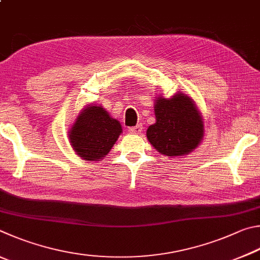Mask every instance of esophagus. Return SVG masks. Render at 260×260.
<instances>
[{
	"label": "esophagus",
	"instance_id": "34e87169",
	"mask_svg": "<svg viewBox=\"0 0 260 260\" xmlns=\"http://www.w3.org/2000/svg\"><path fill=\"white\" fill-rule=\"evenodd\" d=\"M142 131H143V125H140V124L136 125L134 127H130V129H129V133L134 134V135H138V134L142 133Z\"/></svg>",
	"mask_w": 260,
	"mask_h": 260
}]
</instances>
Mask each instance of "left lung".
I'll list each match as a JSON object with an SVG mask.
<instances>
[{"label":"left lung","instance_id":"1","mask_svg":"<svg viewBox=\"0 0 260 260\" xmlns=\"http://www.w3.org/2000/svg\"><path fill=\"white\" fill-rule=\"evenodd\" d=\"M155 123L148 126L146 137L162 155L185 156L199 147L204 136L202 114L194 99L183 91L171 98L158 94L154 99Z\"/></svg>","mask_w":260,"mask_h":260}]
</instances>
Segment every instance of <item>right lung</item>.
Returning a JSON list of instances; mask_svg holds the SVG:
<instances>
[{
    "instance_id": "add662e5",
    "label": "right lung",
    "mask_w": 260,
    "mask_h": 260,
    "mask_svg": "<svg viewBox=\"0 0 260 260\" xmlns=\"http://www.w3.org/2000/svg\"><path fill=\"white\" fill-rule=\"evenodd\" d=\"M122 134V125L102 105H88L79 113L68 131L73 151L86 162H98L111 151Z\"/></svg>"
}]
</instances>
